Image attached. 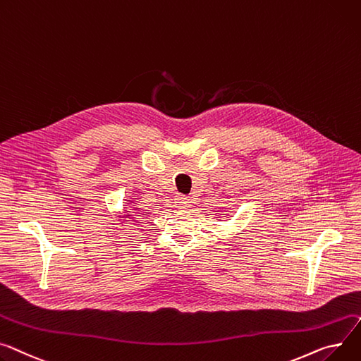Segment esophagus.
<instances>
[{"label": "esophagus", "instance_id": "1", "mask_svg": "<svg viewBox=\"0 0 361 361\" xmlns=\"http://www.w3.org/2000/svg\"><path fill=\"white\" fill-rule=\"evenodd\" d=\"M176 204L180 209H187V207L191 206V200L188 197H185V196H178L177 200H176Z\"/></svg>", "mask_w": 361, "mask_h": 361}]
</instances>
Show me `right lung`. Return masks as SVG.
<instances>
[{
    "instance_id": "1",
    "label": "right lung",
    "mask_w": 361,
    "mask_h": 361,
    "mask_svg": "<svg viewBox=\"0 0 361 361\" xmlns=\"http://www.w3.org/2000/svg\"><path fill=\"white\" fill-rule=\"evenodd\" d=\"M135 210H137V207H135ZM135 210H132V214H130V213L125 214V216H126V218H130V216H133V221H135V219L137 218V216H139V214H137L139 212H135ZM126 212H130V210H126ZM126 222H128V221H126Z\"/></svg>"
}]
</instances>
